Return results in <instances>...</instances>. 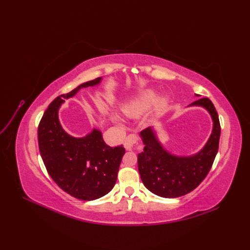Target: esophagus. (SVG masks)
<instances>
[{"mask_svg":"<svg viewBox=\"0 0 250 250\" xmlns=\"http://www.w3.org/2000/svg\"><path fill=\"white\" fill-rule=\"evenodd\" d=\"M138 142V137L135 134H130L128 135V137L126 138L125 142H124V147L126 150H131L132 147L137 144Z\"/></svg>","mask_w":250,"mask_h":250,"instance_id":"esophagus-1","label":"esophagus"}]
</instances>
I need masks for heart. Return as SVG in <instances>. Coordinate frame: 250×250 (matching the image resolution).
I'll return each instance as SVG.
<instances>
[{"label": "heart", "mask_w": 250, "mask_h": 250, "mask_svg": "<svg viewBox=\"0 0 250 250\" xmlns=\"http://www.w3.org/2000/svg\"><path fill=\"white\" fill-rule=\"evenodd\" d=\"M168 98H157L156 90L148 88L142 90L141 93L128 99L121 105V110L124 115L131 119H138L149 111L148 116L150 119L161 117L168 107ZM111 120L118 125H121V121L115 115L111 116Z\"/></svg>", "instance_id": "1"}]
</instances>
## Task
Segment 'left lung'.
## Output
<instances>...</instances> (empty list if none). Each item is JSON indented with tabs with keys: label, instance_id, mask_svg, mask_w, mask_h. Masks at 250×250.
Returning a JSON list of instances; mask_svg holds the SVG:
<instances>
[{
	"label": "left lung",
	"instance_id": "left-lung-1",
	"mask_svg": "<svg viewBox=\"0 0 250 250\" xmlns=\"http://www.w3.org/2000/svg\"><path fill=\"white\" fill-rule=\"evenodd\" d=\"M190 106L204 108L213 121L209 138L197 153L187 156L171 153L163 146L154 127L140 133L144 144V150L138 154L141 179L150 192L164 198L180 197L197 188L208 175L218 152L221 129L214 104L208 98H199Z\"/></svg>",
	"mask_w": 250,
	"mask_h": 250
}]
</instances>
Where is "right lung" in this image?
Returning a JSON list of instances; mask_svg holds the SVG:
<instances>
[{
    "label": "right lung",
    "instance_id": "obj_1",
    "mask_svg": "<svg viewBox=\"0 0 250 250\" xmlns=\"http://www.w3.org/2000/svg\"><path fill=\"white\" fill-rule=\"evenodd\" d=\"M101 81L102 77L84 82L69 94L55 98L44 111L37 131L41 156L52 179L73 197L86 201L112 190L125 149L122 145H106L102 132L96 128L82 138L73 137L63 129L58 111L64 99Z\"/></svg>",
    "mask_w": 250,
    "mask_h": 250
}]
</instances>
